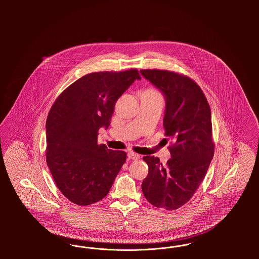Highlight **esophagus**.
Listing matches in <instances>:
<instances>
[{
	"label": "esophagus",
	"instance_id": "esophagus-1",
	"mask_svg": "<svg viewBox=\"0 0 259 259\" xmlns=\"http://www.w3.org/2000/svg\"><path fill=\"white\" fill-rule=\"evenodd\" d=\"M127 156H128L129 159H132V160H137V159L140 158V154L136 153L134 151H129V152L127 153Z\"/></svg>",
	"mask_w": 259,
	"mask_h": 259
}]
</instances>
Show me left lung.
<instances>
[{
	"label": "left lung",
	"mask_w": 259,
	"mask_h": 259,
	"mask_svg": "<svg viewBox=\"0 0 259 259\" xmlns=\"http://www.w3.org/2000/svg\"><path fill=\"white\" fill-rule=\"evenodd\" d=\"M141 74L164 93L165 136L172 140L171 158L144 156L148 174L142 190L148 202L174 210L187 203L203 182L214 153L211 115L202 89L189 76L167 70L147 69Z\"/></svg>",
	"instance_id": "left-lung-1"
}]
</instances>
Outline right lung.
<instances>
[{
  "instance_id": "right-lung-1",
  "label": "right lung",
  "mask_w": 259,
  "mask_h": 259,
  "mask_svg": "<svg viewBox=\"0 0 259 259\" xmlns=\"http://www.w3.org/2000/svg\"><path fill=\"white\" fill-rule=\"evenodd\" d=\"M135 79H141L137 69L85 74L51 106L46 159L55 185L74 204L88 206L106 197L126 160L125 151L98 145L97 137Z\"/></svg>"
}]
</instances>
